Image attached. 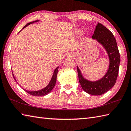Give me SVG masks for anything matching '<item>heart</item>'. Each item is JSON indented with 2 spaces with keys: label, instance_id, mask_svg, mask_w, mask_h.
<instances>
[{
  "label": "heart",
  "instance_id": "b5f03b06",
  "mask_svg": "<svg viewBox=\"0 0 131 131\" xmlns=\"http://www.w3.org/2000/svg\"><path fill=\"white\" fill-rule=\"evenodd\" d=\"M78 34H80L81 33V31H78Z\"/></svg>",
  "mask_w": 131,
  "mask_h": 131
}]
</instances>
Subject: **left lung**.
Returning a JSON list of instances; mask_svg holds the SVG:
<instances>
[{
	"mask_svg": "<svg viewBox=\"0 0 131 131\" xmlns=\"http://www.w3.org/2000/svg\"><path fill=\"white\" fill-rule=\"evenodd\" d=\"M92 38L96 39L105 49L109 58V67L106 74L101 80L91 82L85 79L78 67L79 82L82 89L92 95H101L111 89L117 81L120 64V54L117 41L112 32L102 24L98 23Z\"/></svg>",
	"mask_w": 131,
	"mask_h": 131,
	"instance_id": "8db88e82",
	"label": "left lung"
}]
</instances>
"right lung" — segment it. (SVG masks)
I'll use <instances>...</instances> for the list:
<instances>
[{"mask_svg":"<svg viewBox=\"0 0 131 131\" xmlns=\"http://www.w3.org/2000/svg\"><path fill=\"white\" fill-rule=\"evenodd\" d=\"M37 21H36L35 22H37ZM33 22H34V21L28 23V24H27V25H26L23 28H24L25 27H26V26H27L28 25H29L30 24H31L32 23H33ZM58 68H59V67H57L56 69H55V71L54 72V73H53V76H52L51 80L50 81V83H49V85L47 86H46V88H45L44 89H42L41 90H40V91H27V90H26L25 89H24V90H25V91H26V92H27L28 94H30L31 95L35 96H44V95H47L48 94H49V93L52 90H53V89L54 88L55 85H56ZM13 78H14V80L16 81V80L15 79V78H14V76L13 74ZM16 82H17V81H16Z\"/></svg>","mask_w":131,"mask_h":131,"instance_id":"right-lung-1","label":"right lung"}]
</instances>
